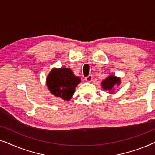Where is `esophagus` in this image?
I'll use <instances>...</instances> for the list:
<instances>
[{
  "instance_id": "obj_1",
  "label": "esophagus",
  "mask_w": 155,
  "mask_h": 155,
  "mask_svg": "<svg viewBox=\"0 0 155 155\" xmlns=\"http://www.w3.org/2000/svg\"><path fill=\"white\" fill-rule=\"evenodd\" d=\"M92 79H93V77H92V75H89L87 77L85 78V80H86L87 82H90L92 81Z\"/></svg>"
}]
</instances>
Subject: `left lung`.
Wrapping results in <instances>:
<instances>
[{"label": "left lung", "instance_id": "1", "mask_svg": "<svg viewBox=\"0 0 155 155\" xmlns=\"http://www.w3.org/2000/svg\"><path fill=\"white\" fill-rule=\"evenodd\" d=\"M120 84V79L119 78L116 77L113 75H111L106 78L105 80H104L101 82V87H102L103 90H108L111 92V93H113L114 91L113 87L115 85H119Z\"/></svg>", "mask_w": 155, "mask_h": 155}]
</instances>
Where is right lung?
<instances>
[{
    "label": "right lung",
    "mask_w": 155,
    "mask_h": 155,
    "mask_svg": "<svg viewBox=\"0 0 155 155\" xmlns=\"http://www.w3.org/2000/svg\"><path fill=\"white\" fill-rule=\"evenodd\" d=\"M80 82V78L76 77L67 68H53L46 78V85L50 92L65 101L72 98L75 87Z\"/></svg>",
    "instance_id": "right-lung-1"
}]
</instances>
